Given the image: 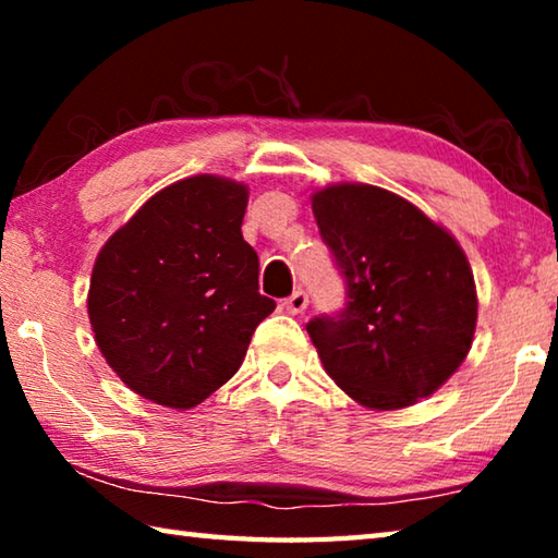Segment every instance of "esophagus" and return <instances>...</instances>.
Listing matches in <instances>:
<instances>
[{
	"mask_svg": "<svg viewBox=\"0 0 558 558\" xmlns=\"http://www.w3.org/2000/svg\"><path fill=\"white\" fill-rule=\"evenodd\" d=\"M307 302H310L307 292L305 290H295L286 302H282V305H286V310H288L290 315H302L307 310Z\"/></svg>",
	"mask_w": 558,
	"mask_h": 558,
	"instance_id": "esophagus-1",
	"label": "esophagus"
}]
</instances>
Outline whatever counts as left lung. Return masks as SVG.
<instances>
[{"instance_id": "8db88e82", "label": "left lung", "mask_w": 558, "mask_h": 558, "mask_svg": "<svg viewBox=\"0 0 558 558\" xmlns=\"http://www.w3.org/2000/svg\"><path fill=\"white\" fill-rule=\"evenodd\" d=\"M347 305L307 332L325 372L356 403L396 411L438 391L468 356L477 292L465 253L418 206L372 184L313 194Z\"/></svg>"}]
</instances>
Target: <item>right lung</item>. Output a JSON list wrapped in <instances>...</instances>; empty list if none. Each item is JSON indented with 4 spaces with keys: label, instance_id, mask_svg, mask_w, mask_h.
Instances as JSON below:
<instances>
[{
    "label": "right lung",
    "instance_id": "1",
    "mask_svg": "<svg viewBox=\"0 0 558 558\" xmlns=\"http://www.w3.org/2000/svg\"><path fill=\"white\" fill-rule=\"evenodd\" d=\"M248 186L199 174L169 184L110 235L93 266L88 317L122 384L192 409L239 372L276 302L243 241Z\"/></svg>",
    "mask_w": 558,
    "mask_h": 558
}]
</instances>
